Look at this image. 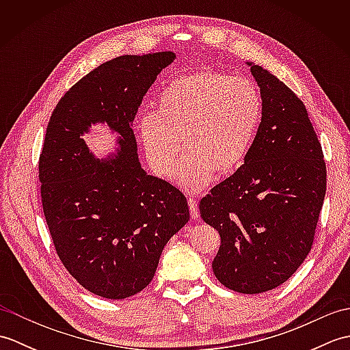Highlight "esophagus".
Here are the masks:
<instances>
[{
  "instance_id": "1",
  "label": "esophagus",
  "mask_w": 350,
  "mask_h": 350,
  "mask_svg": "<svg viewBox=\"0 0 350 350\" xmlns=\"http://www.w3.org/2000/svg\"><path fill=\"white\" fill-rule=\"evenodd\" d=\"M188 204H189L191 218H192V219H198V218H200V212H198L197 200H194V198H189V200H188Z\"/></svg>"
}]
</instances>
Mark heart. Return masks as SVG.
<instances>
[{
    "label": "heart",
    "mask_w": 350,
    "mask_h": 350,
    "mask_svg": "<svg viewBox=\"0 0 350 350\" xmlns=\"http://www.w3.org/2000/svg\"><path fill=\"white\" fill-rule=\"evenodd\" d=\"M263 114L256 83L227 73L198 70L165 85L156 114L139 123L147 161L159 176H173L182 141L187 148L176 170L179 187L197 192L215 174L237 173L254 144Z\"/></svg>",
    "instance_id": "obj_1"
}]
</instances>
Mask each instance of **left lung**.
<instances>
[{
  "label": "left lung",
  "instance_id": "1",
  "mask_svg": "<svg viewBox=\"0 0 350 350\" xmlns=\"http://www.w3.org/2000/svg\"><path fill=\"white\" fill-rule=\"evenodd\" d=\"M245 64L262 93V122L243 167L202 198L200 215L221 236L215 277L256 295L287 281L308 256L326 167L302 100L269 70Z\"/></svg>",
  "mask_w": 350,
  "mask_h": 350
}]
</instances>
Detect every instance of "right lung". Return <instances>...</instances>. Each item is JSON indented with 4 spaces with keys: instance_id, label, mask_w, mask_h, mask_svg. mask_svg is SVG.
<instances>
[{
    "instance_id": "1",
    "label": "right lung",
    "mask_w": 350,
    "mask_h": 350,
    "mask_svg": "<svg viewBox=\"0 0 350 350\" xmlns=\"http://www.w3.org/2000/svg\"><path fill=\"white\" fill-rule=\"evenodd\" d=\"M171 51L100 64L57 103L39 161L42 204L58 257L81 286L124 299L148 286L167 242L189 221L188 202L138 159L133 118ZM107 124L118 147L98 159L82 137Z\"/></svg>"
}]
</instances>
